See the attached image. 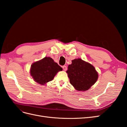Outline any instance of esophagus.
I'll return each instance as SVG.
<instances>
[{
	"label": "esophagus",
	"instance_id": "obj_1",
	"mask_svg": "<svg viewBox=\"0 0 127 127\" xmlns=\"http://www.w3.org/2000/svg\"><path fill=\"white\" fill-rule=\"evenodd\" d=\"M63 70H64V71H66V70H67V67H66V66H63Z\"/></svg>",
	"mask_w": 127,
	"mask_h": 127
}]
</instances>
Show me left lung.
<instances>
[{"mask_svg": "<svg viewBox=\"0 0 127 127\" xmlns=\"http://www.w3.org/2000/svg\"><path fill=\"white\" fill-rule=\"evenodd\" d=\"M66 72L70 83L78 91L89 90L98 77V72L93 65L80 58L72 60Z\"/></svg>", "mask_w": 127, "mask_h": 127, "instance_id": "1", "label": "left lung"}]
</instances>
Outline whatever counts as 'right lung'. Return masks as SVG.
Wrapping results in <instances>:
<instances>
[{"mask_svg":"<svg viewBox=\"0 0 127 127\" xmlns=\"http://www.w3.org/2000/svg\"><path fill=\"white\" fill-rule=\"evenodd\" d=\"M63 68L51 58L45 57L33 63L30 68V75L34 80L41 85L51 81L58 72Z\"/></svg>","mask_w":127,"mask_h":127,"instance_id":"add662e5","label":"right lung"}]
</instances>
